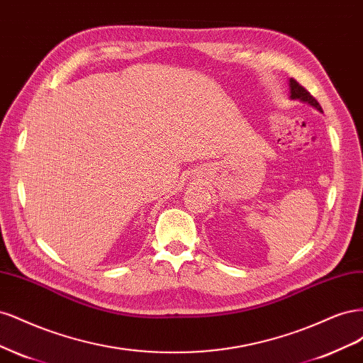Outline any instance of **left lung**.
<instances>
[{
    "instance_id": "8db88e82",
    "label": "left lung",
    "mask_w": 363,
    "mask_h": 363,
    "mask_svg": "<svg viewBox=\"0 0 363 363\" xmlns=\"http://www.w3.org/2000/svg\"><path fill=\"white\" fill-rule=\"evenodd\" d=\"M289 89H291V100H300L303 103H309L311 106H313L316 108V111L323 112L320 103H318L315 98L309 92H307L298 82L294 80V79H289Z\"/></svg>"
}]
</instances>
